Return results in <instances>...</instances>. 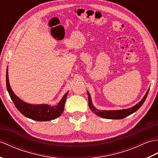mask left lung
<instances>
[{"instance_id": "obj_1", "label": "left lung", "mask_w": 158, "mask_h": 158, "mask_svg": "<svg viewBox=\"0 0 158 158\" xmlns=\"http://www.w3.org/2000/svg\"><path fill=\"white\" fill-rule=\"evenodd\" d=\"M149 91V89H148V90H147L145 95L143 96L142 100H140L139 102L137 103L136 105L130 107V108L126 109H121V110H103L97 109L92 104V98H91V96H90L89 92H88V96L89 107L94 113H95L96 115H98L100 117H102V118H105V119H121L125 118V117H126L127 116H128L131 115V114L136 112V110L143 105L144 102L145 101L147 95H148Z\"/></svg>"}]
</instances>
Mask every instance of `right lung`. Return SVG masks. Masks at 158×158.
<instances>
[{
    "label": "right lung",
    "instance_id": "right-lung-1",
    "mask_svg": "<svg viewBox=\"0 0 158 158\" xmlns=\"http://www.w3.org/2000/svg\"><path fill=\"white\" fill-rule=\"evenodd\" d=\"M6 85L9 94L15 107L22 115L32 120L39 122L53 120L62 115L64 109V104L69 91L67 92L56 105L51 106L48 104L41 105H31L23 102L18 96L15 94L10 86L8 75V66L6 73Z\"/></svg>",
    "mask_w": 158,
    "mask_h": 158
}]
</instances>
